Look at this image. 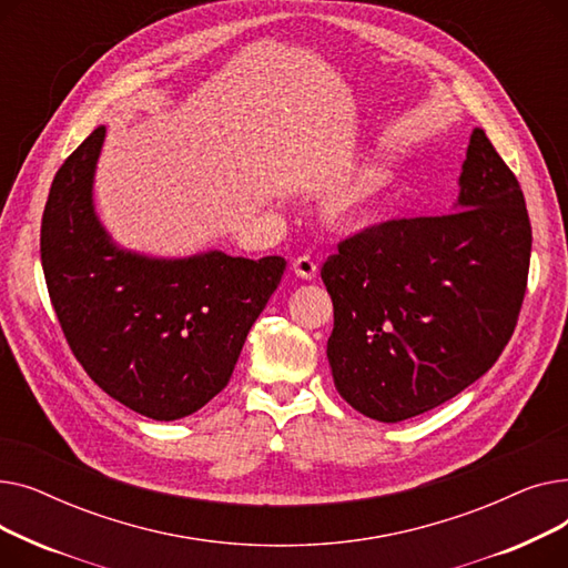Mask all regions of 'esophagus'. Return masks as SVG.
Listing matches in <instances>:
<instances>
[{"label":"esophagus","mask_w":568,"mask_h":568,"mask_svg":"<svg viewBox=\"0 0 568 568\" xmlns=\"http://www.w3.org/2000/svg\"><path fill=\"white\" fill-rule=\"evenodd\" d=\"M292 272L304 281H313L317 276V264L311 255H302L292 262Z\"/></svg>","instance_id":"34e87169"}]
</instances>
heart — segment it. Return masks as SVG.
I'll use <instances>...</instances> for the list:
<instances>
[{"label": "heart", "mask_w": 568, "mask_h": 568, "mask_svg": "<svg viewBox=\"0 0 568 568\" xmlns=\"http://www.w3.org/2000/svg\"><path fill=\"white\" fill-rule=\"evenodd\" d=\"M377 195L375 179H359V182L336 193L329 202V216L343 230H354L368 221L371 204Z\"/></svg>", "instance_id": "1"}]
</instances>
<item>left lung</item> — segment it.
Listing matches in <instances>:
<instances>
[{
    "label": "left lung",
    "mask_w": 568,
    "mask_h": 568,
    "mask_svg": "<svg viewBox=\"0 0 568 568\" xmlns=\"http://www.w3.org/2000/svg\"><path fill=\"white\" fill-rule=\"evenodd\" d=\"M452 214L341 242L322 266L338 394L398 424L458 396L499 359L527 287L531 225L516 174L474 129Z\"/></svg>",
    "instance_id": "left-lung-1"
}]
</instances>
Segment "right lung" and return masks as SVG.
I'll return each instance as SVG.
<instances>
[{
  "label": "right lung",
  "mask_w": 568,
  "mask_h": 568,
  "mask_svg": "<svg viewBox=\"0 0 568 568\" xmlns=\"http://www.w3.org/2000/svg\"><path fill=\"white\" fill-rule=\"evenodd\" d=\"M105 126L57 170L41 223V264L62 332L101 389L174 422L221 394L285 260L206 251L152 257L116 246L94 209Z\"/></svg>",
  "instance_id": "obj_1"
}]
</instances>
